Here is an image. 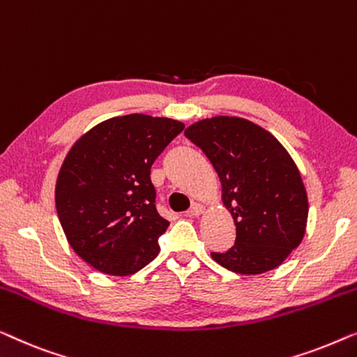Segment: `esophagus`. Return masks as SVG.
<instances>
[{"label":"esophagus","instance_id":"34e87169","mask_svg":"<svg viewBox=\"0 0 357 357\" xmlns=\"http://www.w3.org/2000/svg\"><path fill=\"white\" fill-rule=\"evenodd\" d=\"M204 212V207L200 204H192V207L188 210V217H199V215H202Z\"/></svg>","mask_w":357,"mask_h":357}]
</instances>
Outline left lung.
Segmentation results:
<instances>
[{
  "instance_id": "1",
  "label": "left lung",
  "mask_w": 357,
  "mask_h": 357,
  "mask_svg": "<svg viewBox=\"0 0 357 357\" xmlns=\"http://www.w3.org/2000/svg\"><path fill=\"white\" fill-rule=\"evenodd\" d=\"M184 135L213 165L236 225L233 248L212 259L243 275L277 268L303 241L309 213L291 155L268 130L236 116L202 119Z\"/></svg>"
}]
</instances>
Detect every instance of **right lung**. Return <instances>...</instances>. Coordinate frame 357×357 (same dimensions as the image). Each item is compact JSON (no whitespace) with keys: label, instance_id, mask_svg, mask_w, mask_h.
<instances>
[{"label":"right lung","instance_id":"add662e5","mask_svg":"<svg viewBox=\"0 0 357 357\" xmlns=\"http://www.w3.org/2000/svg\"><path fill=\"white\" fill-rule=\"evenodd\" d=\"M183 129L169 118L126 114L69 150L54 192L58 218L71 248L98 272L130 275L158 255L169 222L155 207L150 169Z\"/></svg>","mask_w":357,"mask_h":357}]
</instances>
